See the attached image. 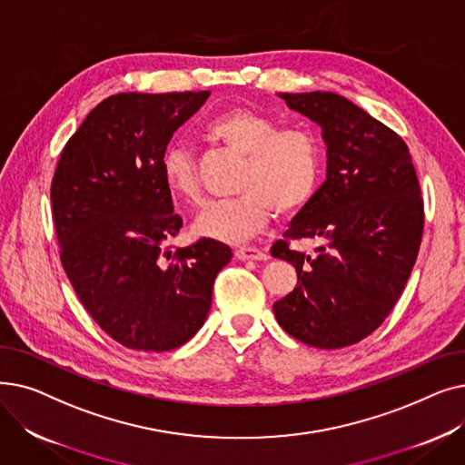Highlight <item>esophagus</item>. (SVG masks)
Listing matches in <instances>:
<instances>
[{"instance_id": "1", "label": "esophagus", "mask_w": 465, "mask_h": 465, "mask_svg": "<svg viewBox=\"0 0 465 465\" xmlns=\"http://www.w3.org/2000/svg\"><path fill=\"white\" fill-rule=\"evenodd\" d=\"M235 258L237 260H267L270 254L256 249V247H239L235 249Z\"/></svg>"}]
</instances>
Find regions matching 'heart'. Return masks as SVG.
Masks as SVG:
<instances>
[{"label": "heart", "instance_id": "heart-1", "mask_svg": "<svg viewBox=\"0 0 465 465\" xmlns=\"http://www.w3.org/2000/svg\"><path fill=\"white\" fill-rule=\"evenodd\" d=\"M209 141L245 158L237 198L209 205L195 220L193 232L224 242H241L256 235L272 218L302 211L321 184V141L305 126L279 128L270 114L249 107H230L203 126ZM162 181L175 200L202 202L198 163L186 146L167 144L160 158Z\"/></svg>", "mask_w": 465, "mask_h": 465}]
</instances>
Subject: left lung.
I'll use <instances>...</instances> for the list:
<instances>
[{"instance_id": "obj_1", "label": "left lung", "mask_w": 465, "mask_h": 465, "mask_svg": "<svg viewBox=\"0 0 465 465\" xmlns=\"http://www.w3.org/2000/svg\"><path fill=\"white\" fill-rule=\"evenodd\" d=\"M322 128L328 177L294 216L272 256L296 267L298 286L273 303L277 322L311 347L341 349L373 333L417 262L424 200L407 143L331 92L281 94ZM321 238L311 259L291 247Z\"/></svg>"}]
</instances>
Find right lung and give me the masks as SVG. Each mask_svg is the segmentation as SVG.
I'll return each mask as SVG.
<instances>
[{
	"label": "right lung",
	"instance_id": "right-lung-1",
	"mask_svg": "<svg viewBox=\"0 0 465 465\" xmlns=\"http://www.w3.org/2000/svg\"><path fill=\"white\" fill-rule=\"evenodd\" d=\"M209 94L109 95L69 137L54 171L64 272L95 324L126 349L184 345L203 326L214 277L232 260L226 245L207 237L171 251L183 218L160 158Z\"/></svg>",
	"mask_w": 465,
	"mask_h": 465
}]
</instances>
